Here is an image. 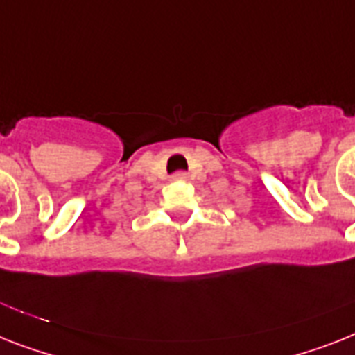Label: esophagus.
<instances>
[{
    "label": "esophagus",
    "instance_id": "1",
    "mask_svg": "<svg viewBox=\"0 0 355 355\" xmlns=\"http://www.w3.org/2000/svg\"><path fill=\"white\" fill-rule=\"evenodd\" d=\"M189 175H187V172H175L174 175H172V180H187Z\"/></svg>",
    "mask_w": 355,
    "mask_h": 355
}]
</instances>
